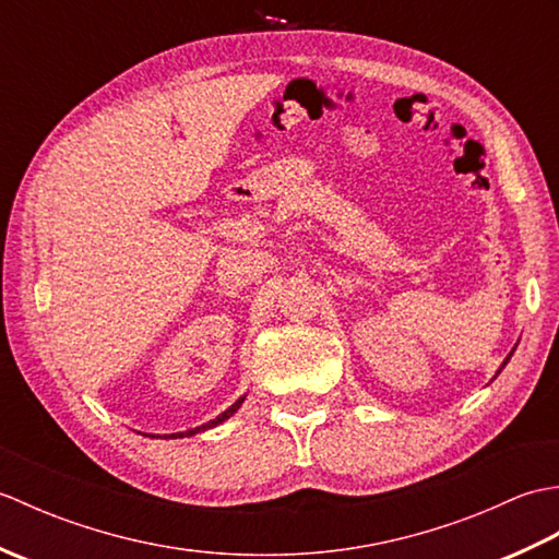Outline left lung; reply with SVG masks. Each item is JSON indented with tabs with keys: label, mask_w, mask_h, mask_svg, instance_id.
Wrapping results in <instances>:
<instances>
[{
	"label": "left lung",
	"mask_w": 559,
	"mask_h": 559,
	"mask_svg": "<svg viewBox=\"0 0 559 559\" xmlns=\"http://www.w3.org/2000/svg\"><path fill=\"white\" fill-rule=\"evenodd\" d=\"M512 353H514V350H512ZM512 353H509V355H507V360H504V362H502V367H504V365H507V362H509V358H512Z\"/></svg>",
	"instance_id": "1"
}]
</instances>
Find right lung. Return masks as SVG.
<instances>
[{"instance_id":"add662e5","label":"right lung","mask_w":559,"mask_h":559,"mask_svg":"<svg viewBox=\"0 0 559 559\" xmlns=\"http://www.w3.org/2000/svg\"><path fill=\"white\" fill-rule=\"evenodd\" d=\"M242 401H245V396L242 399H237L235 403H233V406L228 408V411H223L221 415H218V418H213V420H209L206 425H199V427H194V430H187V432H175V435H170V437H192V435H197V432H204V430H211V427H216V425H221L223 420H228L230 418V415L237 411V408H240L242 406Z\"/></svg>"}]
</instances>
